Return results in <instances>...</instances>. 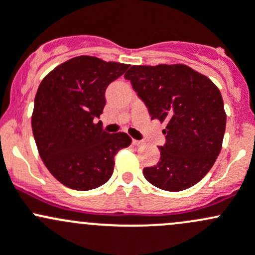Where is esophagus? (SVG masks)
<instances>
[{"label": "esophagus", "mask_w": 255, "mask_h": 255, "mask_svg": "<svg viewBox=\"0 0 255 255\" xmlns=\"http://www.w3.org/2000/svg\"><path fill=\"white\" fill-rule=\"evenodd\" d=\"M132 143H133V145H135V146L140 147V146L145 145V141H143V140H132Z\"/></svg>", "instance_id": "34e87169"}]
</instances>
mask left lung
<instances>
[{"instance_id": "obj_1", "label": "left lung", "mask_w": 255, "mask_h": 255, "mask_svg": "<svg viewBox=\"0 0 255 255\" xmlns=\"http://www.w3.org/2000/svg\"><path fill=\"white\" fill-rule=\"evenodd\" d=\"M124 77L145 103L151 119L166 123L161 158L143 168L152 185L180 191L207 174L220 154L226 128L221 92L186 65L131 66Z\"/></svg>"}]
</instances>
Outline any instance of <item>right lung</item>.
<instances>
[{
	"mask_svg": "<svg viewBox=\"0 0 255 255\" xmlns=\"http://www.w3.org/2000/svg\"><path fill=\"white\" fill-rule=\"evenodd\" d=\"M128 66L77 56L55 67L39 85L31 117L34 140L49 172L67 188L103 185L113 174L115 154L130 146L128 133L107 132L98 120L107 87Z\"/></svg>",
	"mask_w": 255,
	"mask_h": 255,
	"instance_id": "1",
	"label": "right lung"
}]
</instances>
